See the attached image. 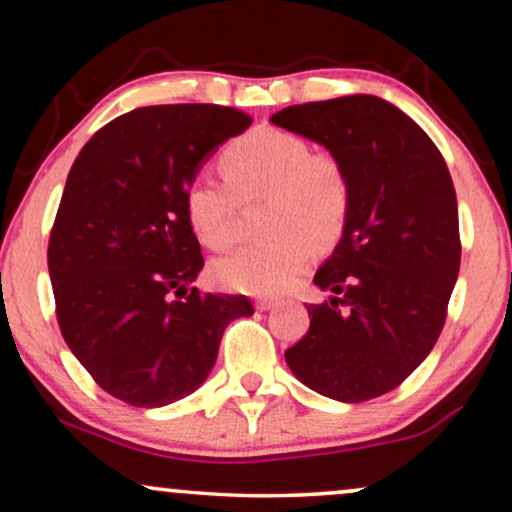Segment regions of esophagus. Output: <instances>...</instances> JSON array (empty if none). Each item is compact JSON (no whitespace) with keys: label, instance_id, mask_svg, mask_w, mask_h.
Instances as JSON below:
<instances>
[{"label":"esophagus","instance_id":"1","mask_svg":"<svg viewBox=\"0 0 512 512\" xmlns=\"http://www.w3.org/2000/svg\"><path fill=\"white\" fill-rule=\"evenodd\" d=\"M256 307L261 312H265V310H272V307H277V298H258L256 300Z\"/></svg>","mask_w":512,"mask_h":512}]
</instances>
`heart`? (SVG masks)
I'll return each mask as SVG.
<instances>
[{
	"mask_svg": "<svg viewBox=\"0 0 512 512\" xmlns=\"http://www.w3.org/2000/svg\"><path fill=\"white\" fill-rule=\"evenodd\" d=\"M225 181L198 172L184 191L188 226L205 247L228 249L237 237L240 205L265 198L268 237L244 244L214 263V279L230 291L268 296L289 286L314 247L342 237L352 186L333 153L312 151L307 139L277 128H254L221 156Z\"/></svg>",
	"mask_w": 512,
	"mask_h": 512,
	"instance_id": "b5f03b06",
	"label": "heart"
}]
</instances>
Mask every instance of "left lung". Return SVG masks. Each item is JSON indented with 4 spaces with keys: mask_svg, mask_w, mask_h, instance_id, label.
<instances>
[{
    "mask_svg": "<svg viewBox=\"0 0 512 512\" xmlns=\"http://www.w3.org/2000/svg\"><path fill=\"white\" fill-rule=\"evenodd\" d=\"M324 144L345 167L352 209L314 275L331 300L284 352L321 396L361 403L396 389L436 345L461 263L457 193L431 137L394 104L349 95L270 118Z\"/></svg>",
    "mask_w": 512,
    "mask_h": 512,
    "instance_id": "left-lung-1",
    "label": "left lung"
}]
</instances>
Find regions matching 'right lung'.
Masks as SVG:
<instances>
[{"mask_svg":"<svg viewBox=\"0 0 512 512\" xmlns=\"http://www.w3.org/2000/svg\"><path fill=\"white\" fill-rule=\"evenodd\" d=\"M251 125L219 104H156L88 139L48 240L67 347L118 401L160 408L200 387L247 296L188 291L205 265L184 191L216 146Z\"/></svg>","mask_w":512,"mask_h":512,"instance_id":"add662e5","label":"right lung"}]
</instances>
